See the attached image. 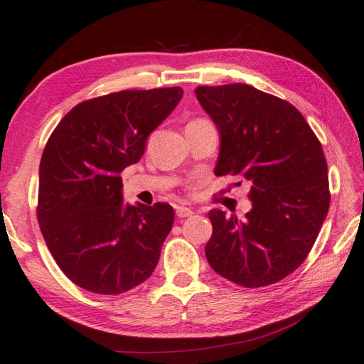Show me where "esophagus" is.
<instances>
[{"instance_id": "esophagus-1", "label": "esophagus", "mask_w": 364, "mask_h": 364, "mask_svg": "<svg viewBox=\"0 0 364 364\" xmlns=\"http://www.w3.org/2000/svg\"><path fill=\"white\" fill-rule=\"evenodd\" d=\"M175 212H176L178 218H186V217H191V215H193V210H191V208L186 207V205H176Z\"/></svg>"}]
</instances>
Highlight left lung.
<instances>
[{"mask_svg":"<svg viewBox=\"0 0 364 364\" xmlns=\"http://www.w3.org/2000/svg\"><path fill=\"white\" fill-rule=\"evenodd\" d=\"M196 96L221 136L215 175L252 183V210L242 220L208 212L207 260L242 287L274 284L304 263L328 215L323 146L291 102L254 86H197Z\"/></svg>","mask_w":364,"mask_h":364,"instance_id":"left-lung-1","label":"left lung"}]
</instances>
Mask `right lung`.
I'll list each match as a JSON object with an SVG mask.
<instances>
[{"instance_id": "add662e5", "label": "right lung", "mask_w": 364, "mask_h": 364, "mask_svg": "<svg viewBox=\"0 0 364 364\" xmlns=\"http://www.w3.org/2000/svg\"><path fill=\"white\" fill-rule=\"evenodd\" d=\"M183 97L180 86L125 90L77 104L40 162L38 217L49 252L73 284L119 295L156 269L175 220L171 205L123 202L120 173Z\"/></svg>"}]
</instances>
